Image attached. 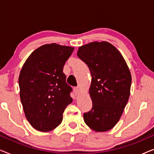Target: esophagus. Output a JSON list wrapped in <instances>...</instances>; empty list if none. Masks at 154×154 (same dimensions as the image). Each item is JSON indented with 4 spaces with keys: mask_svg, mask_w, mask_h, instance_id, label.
Masks as SVG:
<instances>
[{
    "mask_svg": "<svg viewBox=\"0 0 154 154\" xmlns=\"http://www.w3.org/2000/svg\"><path fill=\"white\" fill-rule=\"evenodd\" d=\"M73 91H74L75 94H76V95H78V94L81 92V90H80V88H75L74 89H73Z\"/></svg>",
    "mask_w": 154,
    "mask_h": 154,
    "instance_id": "esophagus-1",
    "label": "esophagus"
}]
</instances>
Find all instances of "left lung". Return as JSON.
I'll return each mask as SVG.
<instances>
[{
    "mask_svg": "<svg viewBox=\"0 0 154 154\" xmlns=\"http://www.w3.org/2000/svg\"><path fill=\"white\" fill-rule=\"evenodd\" d=\"M77 55L89 67L92 110L83 114L94 131L106 132L121 119L130 94L132 76L119 50L106 41L91 42L79 48Z\"/></svg>",
    "mask_w": 154,
    "mask_h": 154,
    "instance_id": "left-lung-1",
    "label": "left lung"
}]
</instances>
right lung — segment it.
<instances>
[{
    "label": "right lung",
    "instance_id": "1",
    "mask_svg": "<svg viewBox=\"0 0 154 154\" xmlns=\"http://www.w3.org/2000/svg\"><path fill=\"white\" fill-rule=\"evenodd\" d=\"M74 50L45 44L26 59L19 76L20 96L27 121L36 130L49 132L60 125L64 109L72 102L71 88L63 68Z\"/></svg>",
    "mask_w": 154,
    "mask_h": 154
}]
</instances>
